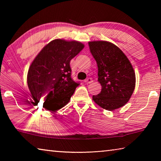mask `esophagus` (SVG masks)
Returning a JSON list of instances; mask_svg holds the SVG:
<instances>
[{
  "label": "esophagus",
  "mask_w": 161,
  "mask_h": 161,
  "mask_svg": "<svg viewBox=\"0 0 161 161\" xmlns=\"http://www.w3.org/2000/svg\"><path fill=\"white\" fill-rule=\"evenodd\" d=\"M92 81H93V80H92V78H90V77L87 78L86 80H84V82L86 83V84H90V83H92Z\"/></svg>",
  "instance_id": "obj_1"
}]
</instances>
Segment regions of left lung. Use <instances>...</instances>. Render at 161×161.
<instances>
[{
  "label": "left lung",
  "mask_w": 161,
  "mask_h": 161,
  "mask_svg": "<svg viewBox=\"0 0 161 161\" xmlns=\"http://www.w3.org/2000/svg\"><path fill=\"white\" fill-rule=\"evenodd\" d=\"M98 66V81L102 91L92 99L103 108L113 111L129 102L136 85L134 70L125 54L107 41L89 42Z\"/></svg>",
  "instance_id": "left-lung-1"
}]
</instances>
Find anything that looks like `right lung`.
<instances>
[{
    "instance_id": "right-lung-1",
    "label": "right lung",
    "mask_w": 161,
    "mask_h": 161,
    "mask_svg": "<svg viewBox=\"0 0 161 161\" xmlns=\"http://www.w3.org/2000/svg\"><path fill=\"white\" fill-rule=\"evenodd\" d=\"M84 47L75 40L57 39L42 48L32 62L27 77L35 102L42 101L45 109L55 112L69 102L80 85L71 77L69 63Z\"/></svg>"
}]
</instances>
